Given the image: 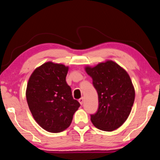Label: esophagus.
Listing matches in <instances>:
<instances>
[{
    "mask_svg": "<svg viewBox=\"0 0 160 160\" xmlns=\"http://www.w3.org/2000/svg\"><path fill=\"white\" fill-rule=\"evenodd\" d=\"M78 101H79L80 104L81 105H82V104H83V102H84V99H83V97H81L80 99H78Z\"/></svg>",
    "mask_w": 160,
    "mask_h": 160,
    "instance_id": "obj_1",
    "label": "esophagus"
}]
</instances>
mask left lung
<instances>
[{
    "instance_id": "1",
    "label": "left lung",
    "mask_w": 160,
    "mask_h": 160,
    "mask_svg": "<svg viewBox=\"0 0 160 160\" xmlns=\"http://www.w3.org/2000/svg\"><path fill=\"white\" fill-rule=\"evenodd\" d=\"M92 78L98 94L99 107L91 114L93 125L99 130L112 131L128 118L135 99V90L127 72L112 61L85 68Z\"/></svg>"
}]
</instances>
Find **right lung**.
Instances as JSON below:
<instances>
[{"label":"right lung","mask_w":160,"mask_h":160,"mask_svg":"<svg viewBox=\"0 0 160 160\" xmlns=\"http://www.w3.org/2000/svg\"><path fill=\"white\" fill-rule=\"evenodd\" d=\"M68 70L63 64L47 62L34 70L27 86L29 110L37 123L48 132L68 128L80 106L66 81Z\"/></svg>","instance_id":"obj_1"}]
</instances>
